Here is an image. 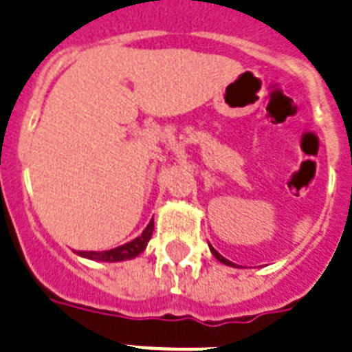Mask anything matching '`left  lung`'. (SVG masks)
Returning <instances> with one entry per match:
<instances>
[{
	"mask_svg": "<svg viewBox=\"0 0 352 352\" xmlns=\"http://www.w3.org/2000/svg\"><path fill=\"white\" fill-rule=\"evenodd\" d=\"M209 250H211V253H213L214 257L219 258V261H220V263H222V264H226V266H235V264L231 263V261H228V258H226V257H222V255H220V253L217 252V250H214V248L209 246Z\"/></svg>",
	"mask_w": 352,
	"mask_h": 352,
	"instance_id": "left-lung-1",
	"label": "left lung"
}]
</instances>
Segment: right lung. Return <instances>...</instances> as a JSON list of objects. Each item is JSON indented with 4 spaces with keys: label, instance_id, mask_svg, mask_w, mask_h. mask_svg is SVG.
Listing matches in <instances>:
<instances>
[{
    "label": "right lung",
    "instance_id": "1",
    "mask_svg": "<svg viewBox=\"0 0 352 352\" xmlns=\"http://www.w3.org/2000/svg\"><path fill=\"white\" fill-rule=\"evenodd\" d=\"M152 231H154V220L148 222L143 233L139 236H135L133 241L122 244V246L111 248V250H106V252H78V255L84 258H89V261H99V263H121V261H130V258H135L139 253L145 252L146 244L152 239Z\"/></svg>",
    "mask_w": 352,
    "mask_h": 352
}]
</instances>
